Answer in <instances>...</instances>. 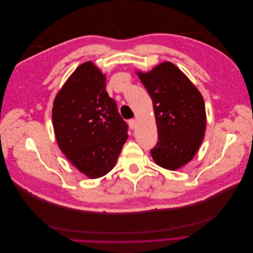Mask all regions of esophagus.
<instances>
[{
	"label": "esophagus",
	"instance_id": "esophagus-1",
	"mask_svg": "<svg viewBox=\"0 0 253 253\" xmlns=\"http://www.w3.org/2000/svg\"><path fill=\"white\" fill-rule=\"evenodd\" d=\"M128 126L132 129H134L136 127V120H134V119L128 120Z\"/></svg>",
	"mask_w": 253,
	"mask_h": 253
}]
</instances>
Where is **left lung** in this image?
<instances>
[{
  "instance_id": "8db88e82",
  "label": "left lung",
  "mask_w": 253,
  "mask_h": 253,
  "mask_svg": "<svg viewBox=\"0 0 253 253\" xmlns=\"http://www.w3.org/2000/svg\"><path fill=\"white\" fill-rule=\"evenodd\" d=\"M153 101L158 141L151 150L156 165L176 171L190 163L204 140V98L191 80L169 61L150 72L136 71Z\"/></svg>"
}]
</instances>
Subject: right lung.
I'll list each match as a JSON object with an SVG mask.
<instances>
[{"instance_id": "1", "label": "right lung", "mask_w": 253, "mask_h": 253, "mask_svg": "<svg viewBox=\"0 0 253 253\" xmlns=\"http://www.w3.org/2000/svg\"><path fill=\"white\" fill-rule=\"evenodd\" d=\"M52 126L61 152L90 179L116 165L127 126L105 90V75L91 61L80 64L53 100Z\"/></svg>"}]
</instances>
